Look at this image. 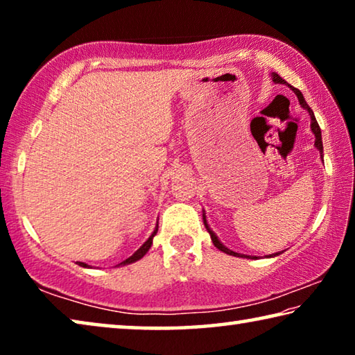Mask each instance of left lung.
Listing matches in <instances>:
<instances>
[{
    "label": "left lung",
    "mask_w": 355,
    "mask_h": 355,
    "mask_svg": "<svg viewBox=\"0 0 355 355\" xmlns=\"http://www.w3.org/2000/svg\"><path fill=\"white\" fill-rule=\"evenodd\" d=\"M272 81L274 83H282V84H285L286 81L285 80H282V78L277 75V73H272ZM293 91H294V94L297 95V98H299V103L302 105V107H305V110L309 111V114H310V119H311V131H313L315 133V136H316V141H315V146H316V148L320 150V152L322 153V141H321V128H320V125H318V122H316V119H315V114H313V111H311V107L307 105V101H305V98H304V95H302V92L299 91V89H296V87H293ZM205 227H207V230L209 232V235H211V241H213V244L216 245V248H218L219 250H222V252H225V254H228V255H235V257H243V255H239V254H236V252H233V250H228L225 245H222L220 244V241L218 239V236L214 235V233L209 230V227H208V224H207V220H205ZM275 255H279V254H274V255H269V257H275Z\"/></svg>",
    "instance_id": "obj_1"
}]
</instances>
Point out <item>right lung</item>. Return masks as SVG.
Listing matches in <instances>:
<instances>
[{
  "label": "right lung",
  "instance_id": "obj_1",
  "mask_svg": "<svg viewBox=\"0 0 355 355\" xmlns=\"http://www.w3.org/2000/svg\"><path fill=\"white\" fill-rule=\"evenodd\" d=\"M156 232H158V228H155V232L152 233V236H150L146 243H144L139 249H137L133 255H131L130 258H127V260H123L122 263L120 264H128V263H133V261H137L139 260V258H142L144 255L147 254L148 252V249H150V245H152V241H153V236L156 235ZM80 266H87V264H84V263H80Z\"/></svg>",
  "mask_w": 355,
  "mask_h": 355
}]
</instances>
